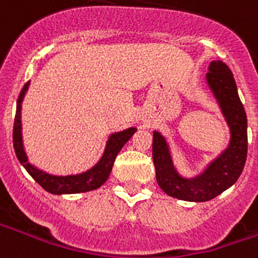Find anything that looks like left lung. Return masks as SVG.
<instances>
[{
    "label": "left lung",
    "instance_id": "left-lung-1",
    "mask_svg": "<svg viewBox=\"0 0 258 258\" xmlns=\"http://www.w3.org/2000/svg\"><path fill=\"white\" fill-rule=\"evenodd\" d=\"M207 85L219 104L230 128L229 146L196 177L186 178L177 172L170 147L158 131L153 133L155 178L165 194L185 202H208L238 180L246 162L247 119L233 73L222 60H212L206 74Z\"/></svg>",
    "mask_w": 258,
    "mask_h": 258
}]
</instances>
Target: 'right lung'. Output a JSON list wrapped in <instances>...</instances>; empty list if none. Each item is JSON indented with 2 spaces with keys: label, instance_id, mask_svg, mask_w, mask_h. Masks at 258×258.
<instances>
[{
  "label": "right lung",
  "instance_id": "obj_1",
  "mask_svg": "<svg viewBox=\"0 0 258 258\" xmlns=\"http://www.w3.org/2000/svg\"><path fill=\"white\" fill-rule=\"evenodd\" d=\"M29 86V81L27 82L20 92L19 100H17V108H16L15 127H13V147L17 155V160L23 165L25 170L32 176V178L43 186V189L54 195L64 194H80V192H88V190L97 189L107 181L111 174L112 166L116 160V155L119 154L121 147L128 142V139L133 137L137 128L130 127L127 130L113 133L109 135L105 145L103 157L100 158L97 164L93 168H90L86 172L78 173V174H70V176H55L50 173L43 172L36 166L28 162V157L25 154L24 143H23V134H21V104L24 100Z\"/></svg>",
  "mask_w": 258,
  "mask_h": 258
}]
</instances>
